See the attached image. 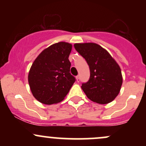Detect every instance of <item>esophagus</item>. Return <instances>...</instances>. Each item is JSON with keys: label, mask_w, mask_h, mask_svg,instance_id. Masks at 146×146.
<instances>
[{"label": "esophagus", "mask_w": 146, "mask_h": 146, "mask_svg": "<svg viewBox=\"0 0 146 146\" xmlns=\"http://www.w3.org/2000/svg\"><path fill=\"white\" fill-rule=\"evenodd\" d=\"M76 80H77V82H79L80 81V76H79V75H78V76H76Z\"/></svg>", "instance_id": "1"}]
</instances>
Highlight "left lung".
<instances>
[{
	"label": "left lung",
	"mask_w": 146,
	"mask_h": 146,
	"mask_svg": "<svg viewBox=\"0 0 146 146\" xmlns=\"http://www.w3.org/2000/svg\"><path fill=\"white\" fill-rule=\"evenodd\" d=\"M74 47L89 66V80L82 84L87 98L100 104L113 101L123 82L118 64L106 50L95 43H76Z\"/></svg>",
	"instance_id": "obj_1"
}]
</instances>
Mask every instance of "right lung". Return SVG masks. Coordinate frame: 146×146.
I'll list each match as a JSON object with an SVG mask.
<instances>
[{
	"label": "right lung",
	"mask_w": 146,
	"mask_h": 146,
	"mask_svg": "<svg viewBox=\"0 0 146 146\" xmlns=\"http://www.w3.org/2000/svg\"><path fill=\"white\" fill-rule=\"evenodd\" d=\"M72 44L60 42L45 48L32 64L28 75L30 89L44 104L60 102L69 92L75 78L70 73L68 60Z\"/></svg>",
	"instance_id": "1"
}]
</instances>
